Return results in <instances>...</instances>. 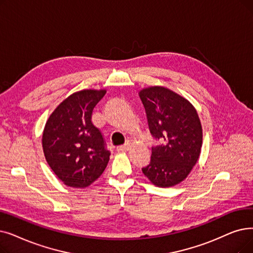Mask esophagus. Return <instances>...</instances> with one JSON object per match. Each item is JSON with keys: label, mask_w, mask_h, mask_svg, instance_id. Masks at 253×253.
<instances>
[{"label": "esophagus", "mask_w": 253, "mask_h": 253, "mask_svg": "<svg viewBox=\"0 0 253 253\" xmlns=\"http://www.w3.org/2000/svg\"><path fill=\"white\" fill-rule=\"evenodd\" d=\"M130 148H131L130 144H126V145H124V146L118 147V148H117V151H118V152H127V151H129Z\"/></svg>", "instance_id": "esophagus-1"}]
</instances>
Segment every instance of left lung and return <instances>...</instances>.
Wrapping results in <instances>:
<instances>
[{
    "instance_id": "8db88e82",
    "label": "left lung",
    "mask_w": 253,
    "mask_h": 253,
    "mask_svg": "<svg viewBox=\"0 0 253 253\" xmlns=\"http://www.w3.org/2000/svg\"><path fill=\"white\" fill-rule=\"evenodd\" d=\"M138 94L150 132L160 141L152 148L150 164L141 170L157 187H172L187 178L200 158L201 120L186 98L166 86H148Z\"/></svg>"
}]
</instances>
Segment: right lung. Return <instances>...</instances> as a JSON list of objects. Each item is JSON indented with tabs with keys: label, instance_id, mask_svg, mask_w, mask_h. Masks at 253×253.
Returning <instances> with one entry per match:
<instances>
[{
	"label": "right lung",
	"instance_id": "add662e5",
	"mask_svg": "<svg viewBox=\"0 0 253 253\" xmlns=\"http://www.w3.org/2000/svg\"><path fill=\"white\" fill-rule=\"evenodd\" d=\"M106 90H82L63 100L49 116L42 134L45 159L67 186L84 188L100 177L111 153L92 123L95 105Z\"/></svg>",
	"mask_w": 253,
	"mask_h": 253
}]
</instances>
